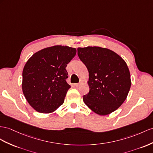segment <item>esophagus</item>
I'll return each instance as SVG.
<instances>
[{
	"label": "esophagus",
	"mask_w": 153,
	"mask_h": 153,
	"mask_svg": "<svg viewBox=\"0 0 153 153\" xmlns=\"http://www.w3.org/2000/svg\"><path fill=\"white\" fill-rule=\"evenodd\" d=\"M81 83H76V84H74V85H75V87H79V86L81 85Z\"/></svg>",
	"instance_id": "1"
}]
</instances>
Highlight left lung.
<instances>
[{"label": "left lung", "mask_w": 153, "mask_h": 153, "mask_svg": "<svg viewBox=\"0 0 153 153\" xmlns=\"http://www.w3.org/2000/svg\"><path fill=\"white\" fill-rule=\"evenodd\" d=\"M77 55L89 73V92L83 101L96 114L105 116L118 108L131 88L126 62L113 51L98 46L78 48Z\"/></svg>", "instance_id": "left-lung-1"}]
</instances>
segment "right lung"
<instances>
[{"instance_id":"1","label":"right lung","mask_w":153,"mask_h":153,"mask_svg":"<svg viewBox=\"0 0 153 153\" xmlns=\"http://www.w3.org/2000/svg\"><path fill=\"white\" fill-rule=\"evenodd\" d=\"M76 49L57 45L35 53L25 65L22 88L28 103L41 113L55 111L64 103L68 90L66 67Z\"/></svg>"}]
</instances>
